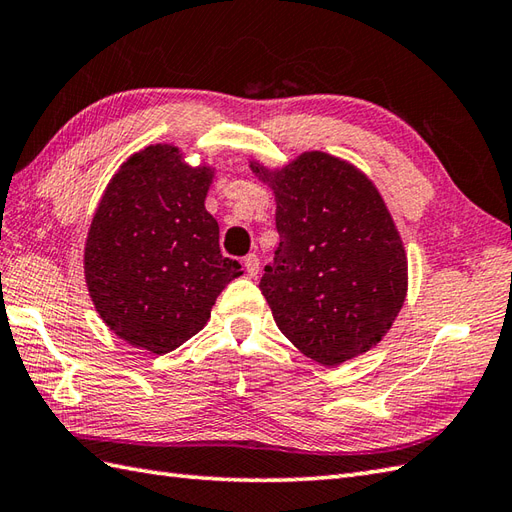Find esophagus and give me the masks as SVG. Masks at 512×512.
I'll return each mask as SVG.
<instances>
[{"label":"esophagus","mask_w":512,"mask_h":512,"mask_svg":"<svg viewBox=\"0 0 512 512\" xmlns=\"http://www.w3.org/2000/svg\"><path fill=\"white\" fill-rule=\"evenodd\" d=\"M244 268L248 272V277H255L259 272V257L257 255H246L244 257Z\"/></svg>","instance_id":"obj_1"}]
</instances>
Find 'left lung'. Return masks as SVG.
Listing matches in <instances>:
<instances>
[{"mask_svg": "<svg viewBox=\"0 0 512 512\" xmlns=\"http://www.w3.org/2000/svg\"><path fill=\"white\" fill-rule=\"evenodd\" d=\"M248 168L277 202L281 242L259 290L281 334L338 366L377 347L408 294V257L375 183L323 150Z\"/></svg>", "mask_w": 512, "mask_h": 512, "instance_id": "8db88e82", "label": "left lung"}]
</instances>
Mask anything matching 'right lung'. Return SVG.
<instances>
[{
    "mask_svg": "<svg viewBox=\"0 0 512 512\" xmlns=\"http://www.w3.org/2000/svg\"><path fill=\"white\" fill-rule=\"evenodd\" d=\"M216 168L189 165L174 144H150L120 165L93 213L85 281L115 336L154 355L207 325L218 294L242 275L220 253L205 209Z\"/></svg>",
    "mask_w": 512,
    "mask_h": 512,
    "instance_id": "1",
    "label": "right lung"
}]
</instances>
